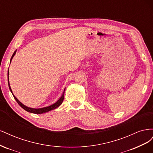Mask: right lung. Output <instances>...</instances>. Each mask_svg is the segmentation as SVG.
I'll list each match as a JSON object with an SVG mask.
<instances>
[{
    "label": "right lung",
    "instance_id": "add662e5",
    "mask_svg": "<svg viewBox=\"0 0 153 153\" xmlns=\"http://www.w3.org/2000/svg\"><path fill=\"white\" fill-rule=\"evenodd\" d=\"M16 50L15 51V52L13 53V54L12 55V57H11V60H10V63H11V62L12 61L13 57L15 56V55L16 54ZM7 74H8V75H7V80H8L9 88H10V90L11 92V93H12V94H13V96L14 97V98L15 99V100L16 101V102L18 103V105H19L22 108H24L25 110H26L27 112H30V113H33V114H43V113L48 112H49V111H50V110H54L55 108H57V107H59V106L62 104V101L64 100V92H65L66 88H65V89H64V90L63 91V93H62V96H61V98H60L55 103L51 105H50L48 106H46V107L40 108H33L28 107V106H27L23 104L22 103H21L20 101L16 98V96L13 94V91L11 90V86H10V82H9V70H8V73Z\"/></svg>",
    "mask_w": 153,
    "mask_h": 153
}]
</instances>
